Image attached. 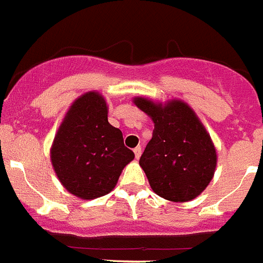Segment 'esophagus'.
<instances>
[{
    "label": "esophagus",
    "instance_id": "1",
    "mask_svg": "<svg viewBox=\"0 0 263 263\" xmlns=\"http://www.w3.org/2000/svg\"><path fill=\"white\" fill-rule=\"evenodd\" d=\"M141 154H142L141 146H137V147L134 148V155H136V159L141 158Z\"/></svg>",
    "mask_w": 263,
    "mask_h": 263
}]
</instances>
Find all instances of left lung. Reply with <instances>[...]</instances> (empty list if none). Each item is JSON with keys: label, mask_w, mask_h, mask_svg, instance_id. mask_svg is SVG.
Instances as JSON below:
<instances>
[{"label": "left lung", "mask_w": 263, "mask_h": 263, "mask_svg": "<svg viewBox=\"0 0 263 263\" xmlns=\"http://www.w3.org/2000/svg\"><path fill=\"white\" fill-rule=\"evenodd\" d=\"M134 104L154 121L153 138L139 159L151 189L172 202L194 199L210 184L216 168L210 134L181 100L161 104L138 96Z\"/></svg>", "instance_id": "obj_1"}]
</instances>
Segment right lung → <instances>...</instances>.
Listing matches in <instances>:
<instances>
[{"instance_id":"obj_1","label":"right lung","mask_w":263,"mask_h":263,"mask_svg":"<svg viewBox=\"0 0 263 263\" xmlns=\"http://www.w3.org/2000/svg\"><path fill=\"white\" fill-rule=\"evenodd\" d=\"M134 159L121 130L108 122V107L96 91L79 96L67 110L50 148L57 177L82 199L105 196Z\"/></svg>"}]
</instances>
